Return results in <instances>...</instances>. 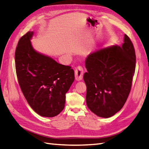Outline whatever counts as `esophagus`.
I'll return each mask as SVG.
<instances>
[{
    "mask_svg": "<svg viewBox=\"0 0 149 149\" xmlns=\"http://www.w3.org/2000/svg\"><path fill=\"white\" fill-rule=\"evenodd\" d=\"M84 69L81 66H79L75 70V76L77 81H81L83 78Z\"/></svg>",
    "mask_w": 149,
    "mask_h": 149,
    "instance_id": "obj_1",
    "label": "esophagus"
}]
</instances>
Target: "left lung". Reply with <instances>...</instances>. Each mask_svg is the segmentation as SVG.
<instances>
[{
  "label": "left lung",
  "mask_w": 149,
  "mask_h": 149,
  "mask_svg": "<svg viewBox=\"0 0 149 149\" xmlns=\"http://www.w3.org/2000/svg\"><path fill=\"white\" fill-rule=\"evenodd\" d=\"M87 107L97 116L109 118L123 108L130 93L135 74L136 55L130 38L125 35L122 46L99 49L87 56Z\"/></svg>",
  "instance_id": "8db88e82"
}]
</instances>
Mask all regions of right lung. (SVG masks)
<instances>
[{
  "mask_svg": "<svg viewBox=\"0 0 149 149\" xmlns=\"http://www.w3.org/2000/svg\"><path fill=\"white\" fill-rule=\"evenodd\" d=\"M28 31L18 41L15 65L18 83L31 108L41 116L53 117L65 107V94L73 83L74 70L33 49Z\"/></svg>",
  "mask_w": 149,
  "mask_h": 149,
  "instance_id": "add662e5",
  "label": "right lung"
}]
</instances>
